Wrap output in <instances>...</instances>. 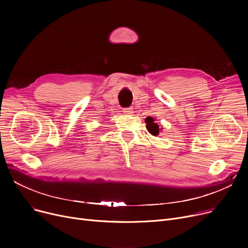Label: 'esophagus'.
Masks as SVG:
<instances>
[{
    "label": "esophagus",
    "mask_w": 248,
    "mask_h": 248,
    "mask_svg": "<svg viewBox=\"0 0 248 248\" xmlns=\"http://www.w3.org/2000/svg\"><path fill=\"white\" fill-rule=\"evenodd\" d=\"M124 114H127V115H131V114H133L134 113V108H124Z\"/></svg>",
    "instance_id": "1"
}]
</instances>
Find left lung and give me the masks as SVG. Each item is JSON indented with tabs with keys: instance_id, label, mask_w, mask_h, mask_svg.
<instances>
[{
	"instance_id": "1",
	"label": "left lung",
	"mask_w": 248,
	"mask_h": 248,
	"mask_svg": "<svg viewBox=\"0 0 248 248\" xmlns=\"http://www.w3.org/2000/svg\"><path fill=\"white\" fill-rule=\"evenodd\" d=\"M145 123L147 124V129L150 134L153 136H158L160 133L161 127H159V124L155 123V121L153 119L152 116H148L145 120Z\"/></svg>"
}]
</instances>
